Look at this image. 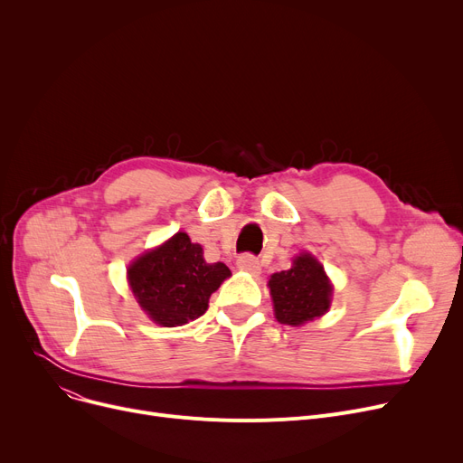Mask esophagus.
Instances as JSON below:
<instances>
[{
    "mask_svg": "<svg viewBox=\"0 0 463 463\" xmlns=\"http://www.w3.org/2000/svg\"><path fill=\"white\" fill-rule=\"evenodd\" d=\"M236 266H238L240 270L250 272V274H257V272L260 270L259 259H257V257H253L251 253H244V255H240V257H238V260H236Z\"/></svg>",
    "mask_w": 463,
    "mask_h": 463,
    "instance_id": "34e87169",
    "label": "esophagus"
}]
</instances>
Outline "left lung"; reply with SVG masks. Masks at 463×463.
Wrapping results in <instances>:
<instances>
[{
    "label": "left lung",
    "mask_w": 463,
    "mask_h": 463,
    "mask_svg": "<svg viewBox=\"0 0 463 463\" xmlns=\"http://www.w3.org/2000/svg\"><path fill=\"white\" fill-rule=\"evenodd\" d=\"M276 319L281 325H304L326 313L332 285L323 266L309 253L295 259L293 269L278 272L269 281Z\"/></svg>",
    "instance_id": "left-lung-1"
}]
</instances>
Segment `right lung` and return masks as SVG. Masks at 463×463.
Segmentation results:
<instances>
[{
  "instance_id": "obj_1",
  "label": "right lung",
  "mask_w": 463,
  "mask_h": 463,
  "mask_svg": "<svg viewBox=\"0 0 463 463\" xmlns=\"http://www.w3.org/2000/svg\"><path fill=\"white\" fill-rule=\"evenodd\" d=\"M128 276L137 302L157 325L180 326L201 317L231 270L223 262L208 264L203 248L178 232L161 248L138 257Z\"/></svg>"
}]
</instances>
